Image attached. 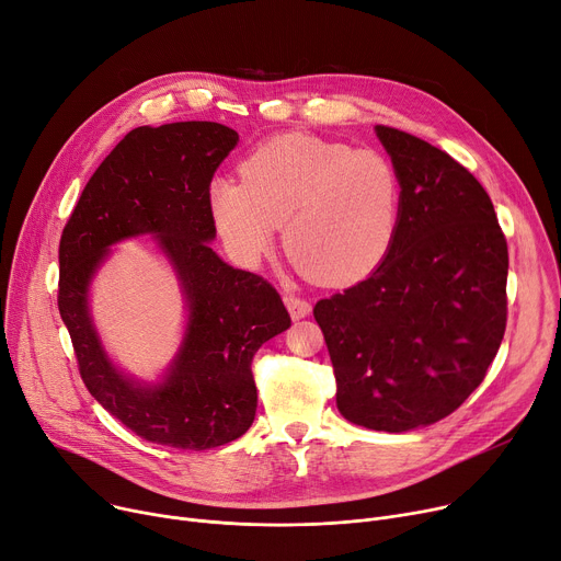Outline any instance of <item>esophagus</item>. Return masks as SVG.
I'll return each mask as SVG.
<instances>
[{"label":"esophagus","instance_id":"1","mask_svg":"<svg viewBox=\"0 0 561 561\" xmlns=\"http://www.w3.org/2000/svg\"><path fill=\"white\" fill-rule=\"evenodd\" d=\"M283 301H285V308L289 310V314H291L294 321H299V319H304V317H308V314L312 312V306H310L306 299H301V296L285 294Z\"/></svg>","mask_w":561,"mask_h":561}]
</instances>
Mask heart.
I'll return each mask as SVG.
<instances>
[{
  "label": "heart",
  "mask_w": 561,
  "mask_h": 561,
  "mask_svg": "<svg viewBox=\"0 0 561 561\" xmlns=\"http://www.w3.org/2000/svg\"><path fill=\"white\" fill-rule=\"evenodd\" d=\"M240 174L213 179L208 210L247 262L270 253L285 221L283 247L296 270L323 285H353L397 242L401 181L378 151L285 134L257 145Z\"/></svg>",
  "instance_id": "obj_1"
}]
</instances>
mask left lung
<instances>
[{"instance_id": "obj_1", "label": "left lung", "mask_w": 561, "mask_h": 561, "mask_svg": "<svg viewBox=\"0 0 561 561\" xmlns=\"http://www.w3.org/2000/svg\"><path fill=\"white\" fill-rule=\"evenodd\" d=\"M376 136L401 181V226L382 265L321 299L337 408L369 431L405 433L462 405L507 323V242L478 179L391 126Z\"/></svg>"}]
</instances>
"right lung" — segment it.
Listing matches in <instances>:
<instances>
[{
	"label": "right lung",
	"mask_w": 561,
	"mask_h": 561,
	"mask_svg": "<svg viewBox=\"0 0 561 561\" xmlns=\"http://www.w3.org/2000/svg\"><path fill=\"white\" fill-rule=\"evenodd\" d=\"M240 136L217 122L138 126L99 164L62 228L58 310L92 397L138 437L183 450L242 437L257 408L255 351L287 331L280 294L210 249L208 187ZM153 234L188 308L180 353L156 386L124 377L105 355L87 306L89 283L122 239Z\"/></svg>",
	"instance_id": "right-lung-1"
}]
</instances>
